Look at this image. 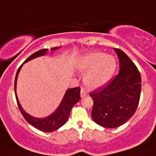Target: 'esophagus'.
Instances as JSON below:
<instances>
[{"label":"esophagus","instance_id":"34e87169","mask_svg":"<svg viewBox=\"0 0 156 156\" xmlns=\"http://www.w3.org/2000/svg\"><path fill=\"white\" fill-rule=\"evenodd\" d=\"M86 95H87V92H86V90H84L83 87H81V98H84V97H85Z\"/></svg>","mask_w":156,"mask_h":156}]
</instances>
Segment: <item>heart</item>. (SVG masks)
I'll return each instance as SVG.
<instances>
[{
	"instance_id": "obj_1",
	"label": "heart",
	"mask_w": 156,
	"mask_h": 156,
	"mask_svg": "<svg viewBox=\"0 0 156 156\" xmlns=\"http://www.w3.org/2000/svg\"><path fill=\"white\" fill-rule=\"evenodd\" d=\"M79 70L87 72L84 81L90 88H98L107 82L116 69V60L110 55H104L101 52H93L79 60Z\"/></svg>"
}]
</instances>
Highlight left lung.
Here are the masks:
<instances>
[{
    "instance_id": "8db88e82",
    "label": "left lung",
    "mask_w": 156,
    "mask_h": 156,
    "mask_svg": "<svg viewBox=\"0 0 156 156\" xmlns=\"http://www.w3.org/2000/svg\"><path fill=\"white\" fill-rule=\"evenodd\" d=\"M120 72L104 87L90 92L94 101V121L104 128H116L130 119L136 110L141 94V75L136 65L120 49Z\"/></svg>"
}]
</instances>
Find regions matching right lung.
Listing matches in <instances>:
<instances>
[{
	"label": "right lung",
	"mask_w": 156,
	"mask_h": 156,
	"mask_svg": "<svg viewBox=\"0 0 156 156\" xmlns=\"http://www.w3.org/2000/svg\"><path fill=\"white\" fill-rule=\"evenodd\" d=\"M59 47H55L53 49H51L52 50H55L58 49ZM47 49H43L41 50H39L36 52L35 53L32 54L28 58L25 60L23 63L21 65L18 69L17 72H16V77H15V81H14V91H15V96H16V102H17L18 107L25 118V120L28 122L30 124L34 126L36 129H40V130L43 131V132L49 133L53 132V131L56 130L58 128L62 126L65 123L67 122L68 119H69V114H70L71 110H72V107L78 102L81 98V95H80V91H81V88L79 87H74V88H70L69 90H66V94H65L64 98H63L61 104L58 106V108L56 109L53 113L50 115V116H47L46 118H36L33 116H30L27 113H26L23 110V109L21 107L19 101H18L17 96H16V81H17V77L19 75V72L20 71V69L22 68L23 65L27 62L30 61V60L33 59V58H36V57L42 56V55H46L47 52Z\"/></svg>",
	"instance_id": "add662e5"
}]
</instances>
